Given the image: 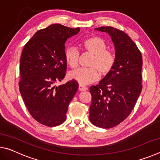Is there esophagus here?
Returning a JSON list of instances; mask_svg holds the SVG:
<instances>
[{"label":"esophagus","mask_w":160,"mask_h":160,"mask_svg":"<svg viewBox=\"0 0 160 160\" xmlns=\"http://www.w3.org/2000/svg\"><path fill=\"white\" fill-rule=\"evenodd\" d=\"M78 90L80 91H86L88 90V88L85 86H83L82 85H79V87H78Z\"/></svg>","instance_id":"obj_1"}]
</instances>
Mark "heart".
<instances>
[{
    "mask_svg": "<svg viewBox=\"0 0 160 160\" xmlns=\"http://www.w3.org/2000/svg\"><path fill=\"white\" fill-rule=\"evenodd\" d=\"M80 46L83 50L92 53L93 57L89 63L90 68H81L70 72L69 77L71 79L77 81L80 85H88L99 79V72L102 75H107L113 70L116 63V56L112 51L107 50V44L101 38H86L81 41ZM64 56L66 63L70 68H75L78 67L80 51L76 48H66Z\"/></svg>",
    "mask_w": 160,
    "mask_h": 160,
    "instance_id": "b5f03b06",
    "label": "heart"
}]
</instances>
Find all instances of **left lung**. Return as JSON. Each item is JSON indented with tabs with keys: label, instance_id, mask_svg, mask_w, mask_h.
<instances>
[{
	"label": "left lung",
	"instance_id": "obj_1",
	"mask_svg": "<svg viewBox=\"0 0 160 160\" xmlns=\"http://www.w3.org/2000/svg\"><path fill=\"white\" fill-rule=\"evenodd\" d=\"M95 30L109 34L115 47L113 70L90 87V121L102 128H113L128 117L142 91V58L134 42L125 32L112 27Z\"/></svg>",
	"mask_w": 160,
	"mask_h": 160
}]
</instances>
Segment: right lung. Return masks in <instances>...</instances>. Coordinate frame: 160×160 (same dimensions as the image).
Masks as SVG:
<instances>
[{
    "label": "right lung",
    "mask_w": 160,
    "mask_h": 160,
    "mask_svg": "<svg viewBox=\"0 0 160 160\" xmlns=\"http://www.w3.org/2000/svg\"><path fill=\"white\" fill-rule=\"evenodd\" d=\"M79 32V28L53 24L37 31L22 52L20 94L31 116L44 126L53 127L64 122L69 103L78 89L74 80L58 87L55 83L66 75L65 43Z\"/></svg>",
    "instance_id": "add662e5"
}]
</instances>
